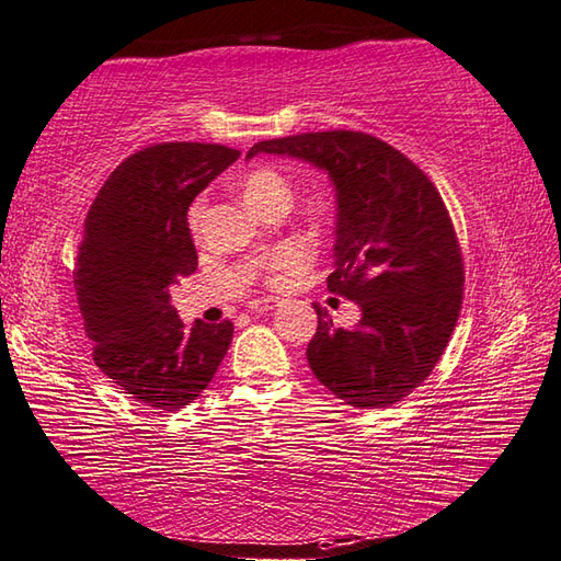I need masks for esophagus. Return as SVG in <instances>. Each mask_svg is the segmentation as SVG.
Masks as SVG:
<instances>
[{
  "label": "esophagus",
  "mask_w": 561,
  "mask_h": 561,
  "mask_svg": "<svg viewBox=\"0 0 561 561\" xmlns=\"http://www.w3.org/2000/svg\"><path fill=\"white\" fill-rule=\"evenodd\" d=\"M277 304H279L277 299H270V296H267V299H252V301L248 304V309H250L252 313H265V311H272Z\"/></svg>",
  "instance_id": "34e87169"
}]
</instances>
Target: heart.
Instances as JSON below:
<instances>
[{
  "instance_id": "heart-1",
  "label": "heart",
  "mask_w": 561,
  "mask_h": 561,
  "mask_svg": "<svg viewBox=\"0 0 561 561\" xmlns=\"http://www.w3.org/2000/svg\"><path fill=\"white\" fill-rule=\"evenodd\" d=\"M243 199L250 208H255V211H262V208L274 202H289V182L284 180L277 170L257 168L245 174ZM202 218H204V206L194 204L190 208L192 233H199L202 230ZM299 262H301L299 248L274 250L265 260H262V277H265V282L272 284V287H279V284L287 282L289 272L299 265Z\"/></svg>"
}]
</instances>
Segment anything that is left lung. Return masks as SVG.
Here are the masks:
<instances>
[{
	"label": "left lung",
	"mask_w": 561,
	"mask_h": 561,
	"mask_svg": "<svg viewBox=\"0 0 561 561\" xmlns=\"http://www.w3.org/2000/svg\"><path fill=\"white\" fill-rule=\"evenodd\" d=\"M335 184V267L328 289L362 309L355 328L333 325L313 304L306 347L316 379L355 409H387L431 377L453 335L465 294V262L453 218L427 174L389 142L362 130H318L260 140Z\"/></svg>",
	"instance_id": "1"
}]
</instances>
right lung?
Instances as JSON below:
<instances>
[{
  "label": "right lung",
  "instance_id": "add662e5",
  "mask_svg": "<svg viewBox=\"0 0 561 561\" xmlns=\"http://www.w3.org/2000/svg\"><path fill=\"white\" fill-rule=\"evenodd\" d=\"M238 156L216 142L142 148L108 174L84 218L75 289L94 365L156 411L199 397L233 340L230 321L184 328L170 287L196 270L190 204Z\"/></svg>",
  "mask_w": 561,
  "mask_h": 561
}]
</instances>
